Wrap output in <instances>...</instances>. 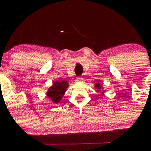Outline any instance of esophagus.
<instances>
[{
    "mask_svg": "<svg viewBox=\"0 0 151 151\" xmlns=\"http://www.w3.org/2000/svg\"><path fill=\"white\" fill-rule=\"evenodd\" d=\"M83 80H84V79L81 77H77V79H76V81H82Z\"/></svg>",
    "mask_w": 151,
    "mask_h": 151,
    "instance_id": "1",
    "label": "esophagus"
}]
</instances>
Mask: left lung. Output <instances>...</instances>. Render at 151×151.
<instances>
[{"label": "left lung", "instance_id": "1", "mask_svg": "<svg viewBox=\"0 0 151 151\" xmlns=\"http://www.w3.org/2000/svg\"><path fill=\"white\" fill-rule=\"evenodd\" d=\"M95 87L97 88L98 90H100L101 89V84H99V83H96V84H95Z\"/></svg>", "mask_w": 151, "mask_h": 151}]
</instances>
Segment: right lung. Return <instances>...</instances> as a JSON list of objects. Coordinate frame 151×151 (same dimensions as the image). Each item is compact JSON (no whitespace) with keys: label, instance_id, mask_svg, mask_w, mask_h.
I'll return each mask as SVG.
<instances>
[{"label":"right lung","instance_id":"right-lung-1","mask_svg":"<svg viewBox=\"0 0 151 151\" xmlns=\"http://www.w3.org/2000/svg\"><path fill=\"white\" fill-rule=\"evenodd\" d=\"M69 86V84L66 81H56L53 83V85L48 89L47 96L54 103L58 104L62 99L65 94L66 89Z\"/></svg>","mask_w":151,"mask_h":151}]
</instances>
